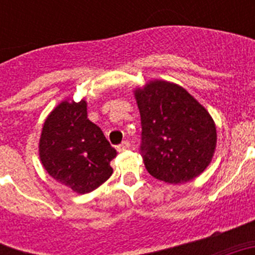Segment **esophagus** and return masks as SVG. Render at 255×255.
Listing matches in <instances>:
<instances>
[{"label":"esophagus","instance_id":"obj_1","mask_svg":"<svg viewBox=\"0 0 255 255\" xmlns=\"http://www.w3.org/2000/svg\"><path fill=\"white\" fill-rule=\"evenodd\" d=\"M129 148H130V143H129V141H128V140H124L123 143L119 144V145H117L116 149L119 150V152H123V150L129 149Z\"/></svg>","mask_w":255,"mask_h":255}]
</instances>
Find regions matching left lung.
Instances as JSON below:
<instances>
[{
  "label": "left lung",
  "mask_w": 255,
  "mask_h": 255,
  "mask_svg": "<svg viewBox=\"0 0 255 255\" xmlns=\"http://www.w3.org/2000/svg\"><path fill=\"white\" fill-rule=\"evenodd\" d=\"M141 123L140 152L148 172L181 184L203 172L215 153L216 126L184 88L155 80L135 91Z\"/></svg>",
  "instance_id": "obj_1"
}]
</instances>
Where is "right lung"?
<instances>
[{
  "label": "right lung",
  "mask_w": 255,
  "mask_h": 255,
  "mask_svg": "<svg viewBox=\"0 0 255 255\" xmlns=\"http://www.w3.org/2000/svg\"><path fill=\"white\" fill-rule=\"evenodd\" d=\"M102 130L87 119V103H60L47 117L39 141L40 161L53 179L79 194L94 190L112 175L116 157Z\"/></svg>",
  "instance_id": "add662e5"
}]
</instances>
